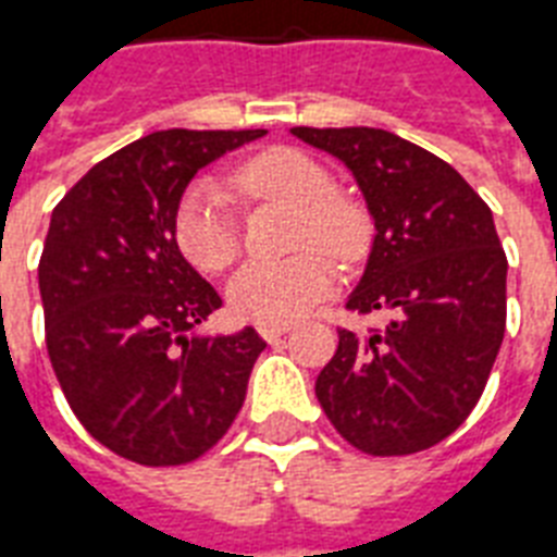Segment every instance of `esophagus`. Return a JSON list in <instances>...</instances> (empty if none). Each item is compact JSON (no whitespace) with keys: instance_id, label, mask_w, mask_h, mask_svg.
<instances>
[{"instance_id":"obj_1","label":"esophagus","mask_w":557,"mask_h":557,"mask_svg":"<svg viewBox=\"0 0 557 557\" xmlns=\"http://www.w3.org/2000/svg\"><path fill=\"white\" fill-rule=\"evenodd\" d=\"M258 334H261L267 343H275V339L287 334V325H264V327H258Z\"/></svg>"}]
</instances>
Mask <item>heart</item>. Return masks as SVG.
<instances>
[{"mask_svg": "<svg viewBox=\"0 0 557 557\" xmlns=\"http://www.w3.org/2000/svg\"><path fill=\"white\" fill-rule=\"evenodd\" d=\"M232 188L249 200L278 197L299 206V247H322L337 258H355L363 235L360 220L337 200L334 176L317 159L293 148H270L232 174ZM176 247L202 273H220L238 258V218L220 185L200 180L185 191L174 214ZM337 284V270L322 252L308 249L284 261H249L230 282V308L256 325H287Z\"/></svg>", "mask_w": 557, "mask_h": 557, "instance_id": "b5f03b06", "label": "heart"}]
</instances>
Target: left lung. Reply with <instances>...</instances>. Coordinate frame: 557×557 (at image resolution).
<instances>
[{
  "label": "left lung",
  "instance_id": "left-lung-1",
  "mask_svg": "<svg viewBox=\"0 0 557 557\" xmlns=\"http://www.w3.org/2000/svg\"><path fill=\"white\" fill-rule=\"evenodd\" d=\"M355 174L374 218L372 252L346 308L392 313L366 337L339 327L317 398L348 444L409 456L476 407L506 334V252L462 174L377 127H293Z\"/></svg>",
  "mask_w": 557,
  "mask_h": 557
}]
</instances>
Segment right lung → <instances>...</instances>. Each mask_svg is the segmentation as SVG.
Here are the masks:
<instances>
[{
	"mask_svg": "<svg viewBox=\"0 0 557 557\" xmlns=\"http://www.w3.org/2000/svg\"><path fill=\"white\" fill-rule=\"evenodd\" d=\"M264 131H159L89 168L51 211L40 256L46 348L86 433L148 468L226 435L267 343L197 337L218 290L176 247L194 174Z\"/></svg>",
	"mask_w": 557,
	"mask_h": 557,
	"instance_id": "obj_1",
	"label": "right lung"
}]
</instances>
